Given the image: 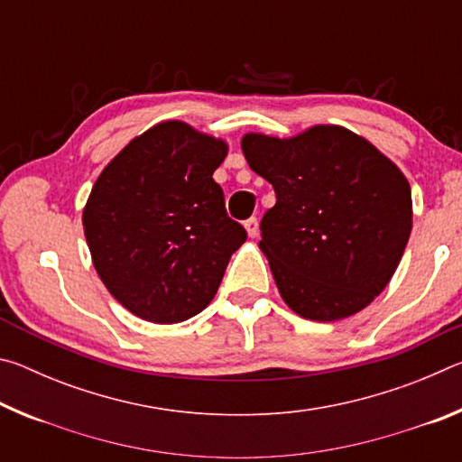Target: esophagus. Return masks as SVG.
<instances>
[{
	"label": "esophagus",
	"instance_id": "1",
	"mask_svg": "<svg viewBox=\"0 0 462 462\" xmlns=\"http://www.w3.org/2000/svg\"><path fill=\"white\" fill-rule=\"evenodd\" d=\"M245 228H246L248 236L254 238L256 234H259V222H256V217H248V220L245 222Z\"/></svg>",
	"mask_w": 462,
	"mask_h": 462
}]
</instances>
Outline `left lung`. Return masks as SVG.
I'll use <instances>...</instances> for the list:
<instances>
[{
	"mask_svg": "<svg viewBox=\"0 0 462 462\" xmlns=\"http://www.w3.org/2000/svg\"><path fill=\"white\" fill-rule=\"evenodd\" d=\"M242 152L277 195L259 246L287 306L314 322L369 306L411 232V189L395 162L326 124L291 138L245 134Z\"/></svg>",
	"mask_w": 462,
	"mask_h": 462,
	"instance_id": "left-lung-1",
	"label": "left lung"
}]
</instances>
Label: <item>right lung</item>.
I'll list each match as a JSON object with an SVG mask.
<instances>
[{
    "instance_id": "right-lung-1",
    "label": "right lung",
    "mask_w": 462,
    "mask_h": 462,
    "mask_svg": "<svg viewBox=\"0 0 462 462\" xmlns=\"http://www.w3.org/2000/svg\"><path fill=\"white\" fill-rule=\"evenodd\" d=\"M226 154L224 140L161 122L130 140L93 185L83 209L93 267L146 322L177 324L206 310L246 240L212 179Z\"/></svg>"
}]
</instances>
